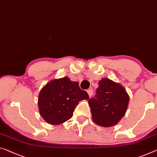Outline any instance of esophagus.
Here are the masks:
<instances>
[{
    "instance_id": "1",
    "label": "esophagus",
    "mask_w": 157,
    "mask_h": 157,
    "mask_svg": "<svg viewBox=\"0 0 157 157\" xmlns=\"http://www.w3.org/2000/svg\"><path fill=\"white\" fill-rule=\"evenodd\" d=\"M86 92H87L88 95H89V97H91L93 95V90H91V89H90V90H88L87 91H86Z\"/></svg>"
}]
</instances>
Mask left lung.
<instances>
[{"label": "left lung", "mask_w": 157, "mask_h": 157, "mask_svg": "<svg viewBox=\"0 0 157 157\" xmlns=\"http://www.w3.org/2000/svg\"><path fill=\"white\" fill-rule=\"evenodd\" d=\"M95 97L88 101L94 122L102 127L118 124L125 116L130 100L125 88L110 79L102 78Z\"/></svg>", "instance_id": "1"}]
</instances>
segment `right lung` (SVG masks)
<instances>
[{
  "label": "right lung",
  "instance_id": "obj_1",
  "mask_svg": "<svg viewBox=\"0 0 157 157\" xmlns=\"http://www.w3.org/2000/svg\"><path fill=\"white\" fill-rule=\"evenodd\" d=\"M88 100L89 95L80 90L78 82L68 77L49 81L39 94V113L51 125L63 123L71 119L79 101Z\"/></svg>",
  "mask_w": 157,
  "mask_h": 157
}]
</instances>
